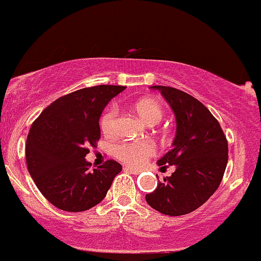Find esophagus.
Here are the masks:
<instances>
[{
  "mask_svg": "<svg viewBox=\"0 0 261 261\" xmlns=\"http://www.w3.org/2000/svg\"><path fill=\"white\" fill-rule=\"evenodd\" d=\"M124 170L126 172H130V173H134V174H139L140 173V170H136V168H133L131 166H125Z\"/></svg>",
  "mask_w": 261,
  "mask_h": 261,
  "instance_id": "obj_1",
  "label": "esophagus"
}]
</instances>
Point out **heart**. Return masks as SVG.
<instances>
[{
	"mask_svg": "<svg viewBox=\"0 0 261 261\" xmlns=\"http://www.w3.org/2000/svg\"><path fill=\"white\" fill-rule=\"evenodd\" d=\"M136 114L147 125L159 124L163 117V108L159 101L152 99H144L134 105ZM117 126V109L115 107L108 109L100 120V127L105 135H114ZM115 156L120 161L130 166H141L156 153V146L148 140L141 141L122 142L114 150Z\"/></svg>",
	"mask_w": 261,
	"mask_h": 261,
	"instance_id": "obj_1",
	"label": "heart"
}]
</instances>
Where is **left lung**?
Listing matches in <instances>:
<instances>
[{
    "instance_id": "1",
    "label": "left lung",
    "mask_w": 261,
    "mask_h": 261,
    "mask_svg": "<svg viewBox=\"0 0 261 261\" xmlns=\"http://www.w3.org/2000/svg\"><path fill=\"white\" fill-rule=\"evenodd\" d=\"M151 89L161 91L177 124L172 150L157 165L176 170L146 194V202L166 216H183L199 208L219 187L228 163V142L219 122L199 100L176 88Z\"/></svg>"
}]
</instances>
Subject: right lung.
Here are the masks:
<instances>
[{"instance_id": "add662e5", "label": "right lung", "mask_w": 261, "mask_h": 261, "mask_svg": "<svg viewBox=\"0 0 261 261\" xmlns=\"http://www.w3.org/2000/svg\"><path fill=\"white\" fill-rule=\"evenodd\" d=\"M125 88L80 89L51 102L31 126L25 144L28 172L43 196L59 210L83 212L99 204L121 172V165L114 160L90 170L85 156L100 139L102 110Z\"/></svg>"}]
</instances>
